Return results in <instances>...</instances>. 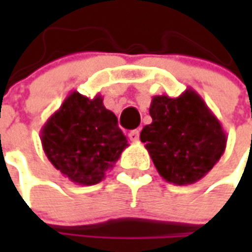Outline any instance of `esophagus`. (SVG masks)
<instances>
[{
	"label": "esophagus",
	"mask_w": 252,
	"mask_h": 252,
	"mask_svg": "<svg viewBox=\"0 0 252 252\" xmlns=\"http://www.w3.org/2000/svg\"><path fill=\"white\" fill-rule=\"evenodd\" d=\"M129 139H130L131 141H139V139H140V131L139 130H131L130 133H129Z\"/></svg>",
	"instance_id": "1"
}]
</instances>
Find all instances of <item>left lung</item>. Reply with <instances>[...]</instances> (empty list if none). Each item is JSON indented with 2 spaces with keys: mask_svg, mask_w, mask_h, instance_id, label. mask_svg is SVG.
<instances>
[{
  "mask_svg": "<svg viewBox=\"0 0 252 252\" xmlns=\"http://www.w3.org/2000/svg\"><path fill=\"white\" fill-rule=\"evenodd\" d=\"M150 116L153 122L143 127L140 140L167 182H198L226 150L227 136L221 123L192 88L177 98L153 96Z\"/></svg>",
  "mask_w": 252,
  "mask_h": 252,
  "instance_id": "1",
  "label": "left lung"
}]
</instances>
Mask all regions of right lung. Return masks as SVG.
Segmentation results:
<instances>
[{
	"mask_svg": "<svg viewBox=\"0 0 252 252\" xmlns=\"http://www.w3.org/2000/svg\"><path fill=\"white\" fill-rule=\"evenodd\" d=\"M40 140L54 168L74 184L87 187L101 182L129 146L118 118L105 108L101 95L91 99L77 91L70 92L44 123Z\"/></svg>",
	"mask_w": 252,
	"mask_h": 252,
	"instance_id": "add662e5",
	"label": "right lung"
}]
</instances>
